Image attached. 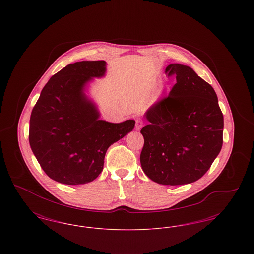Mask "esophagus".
Masks as SVG:
<instances>
[{
  "instance_id": "obj_1",
  "label": "esophagus",
  "mask_w": 254,
  "mask_h": 254,
  "mask_svg": "<svg viewBox=\"0 0 254 254\" xmlns=\"http://www.w3.org/2000/svg\"><path fill=\"white\" fill-rule=\"evenodd\" d=\"M142 127H143V122L141 121L140 119H137V120H136V126H135L136 129H137V130H140V129L142 128Z\"/></svg>"
}]
</instances>
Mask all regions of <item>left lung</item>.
<instances>
[{
    "mask_svg": "<svg viewBox=\"0 0 254 254\" xmlns=\"http://www.w3.org/2000/svg\"><path fill=\"white\" fill-rule=\"evenodd\" d=\"M166 73L176 75V84L145 112L140 162L150 180L179 186L199 180L217 157L224 117L213 87L191 67L171 64Z\"/></svg>",
    "mask_w": 254,
    "mask_h": 254,
    "instance_id": "obj_1",
    "label": "left lung"
}]
</instances>
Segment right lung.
Masks as SVG:
<instances>
[{
    "mask_svg": "<svg viewBox=\"0 0 254 254\" xmlns=\"http://www.w3.org/2000/svg\"><path fill=\"white\" fill-rule=\"evenodd\" d=\"M107 72L105 61L69 64L44 86L29 121V144L49 178L65 185L95 180L110 145L132 131L134 120L100 119L89 83Z\"/></svg>",
    "mask_w": 254,
    "mask_h": 254,
    "instance_id": "1",
    "label": "right lung"
}]
</instances>
